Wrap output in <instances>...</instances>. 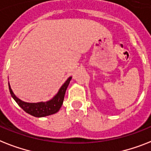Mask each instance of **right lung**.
I'll return each mask as SVG.
<instances>
[{
  "label": "right lung",
  "mask_w": 151,
  "mask_h": 151,
  "mask_svg": "<svg viewBox=\"0 0 151 151\" xmlns=\"http://www.w3.org/2000/svg\"><path fill=\"white\" fill-rule=\"evenodd\" d=\"M71 78L72 77L67 78L64 84L60 88L57 94L52 99H50V101H41L37 103H29V102L22 101L21 99L15 96L9 84H8V86H9V91L12 97L25 112L35 117H45V116L56 113L60 110L63 102L65 92Z\"/></svg>",
  "instance_id": "1"
}]
</instances>
